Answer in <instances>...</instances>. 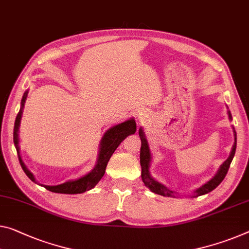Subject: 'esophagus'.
<instances>
[{
  "label": "esophagus",
  "mask_w": 249,
  "mask_h": 249,
  "mask_svg": "<svg viewBox=\"0 0 249 249\" xmlns=\"http://www.w3.org/2000/svg\"><path fill=\"white\" fill-rule=\"evenodd\" d=\"M148 118H149V113H147L146 111H141L138 113V119H139V121H141V122L146 121Z\"/></svg>",
  "instance_id": "34e87169"
}]
</instances>
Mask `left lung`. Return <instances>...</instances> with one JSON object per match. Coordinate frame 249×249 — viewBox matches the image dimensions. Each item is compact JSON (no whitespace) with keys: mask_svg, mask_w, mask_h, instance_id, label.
<instances>
[{"mask_svg":"<svg viewBox=\"0 0 249 249\" xmlns=\"http://www.w3.org/2000/svg\"><path fill=\"white\" fill-rule=\"evenodd\" d=\"M229 114V119H231V112H228ZM235 132V130H234ZM139 136L141 139V148H140V164H141V178H142V181L144 182L149 189H150L152 193L161 195V196H166V197H171L174 196V191H171L170 189H168L167 187H164L161 183H159L158 181H156L155 179L151 178L150 174H149V163H150V151H149V147H148V142L144 138V133L142 132V130L139 129ZM236 132H235V143L234 147H232L231 154L228 157V159L225 161L223 164H221L220 169L218 170L217 175L213 177L212 180H209L207 183H205L204 186H201L200 188H198L197 190H195V197L201 196V195L208 194L210 191L213 190L216 187L219 185V183L224 180V178L226 177V175L228 173L229 167H231V163L232 161V158L235 156V151H236Z\"/></svg>","mask_w":249,"mask_h":249,"instance_id":"1","label":"left lung"}]
</instances>
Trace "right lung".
<instances>
[{"instance_id":"1","label":"right lung","mask_w":249,"mask_h":249,"mask_svg":"<svg viewBox=\"0 0 249 249\" xmlns=\"http://www.w3.org/2000/svg\"><path fill=\"white\" fill-rule=\"evenodd\" d=\"M26 95H28V91L23 94L22 101H21V109L18 111L17 119H15L14 124V131H13V141L14 146L17 148L18 151V160H20V164L22 167L23 171H24L25 175L31 179L32 181L36 182V179H34V176L30 173L28 168L25 167V164L23 163L21 156H20V148H18V127H20V121L22 117V110L23 107H24V102L26 99ZM136 132V122L133 119L127 120L122 124H119L114 127L110 128L108 131L106 132V135L103 136L101 140V146H100V152H99V158L98 162L95 164L92 171H90L89 174L83 176V177L76 179V180H71L67 181L64 183H61L58 186H43L45 189H48L52 193H58V194H82L85 191H88L92 189L93 187L97 185V183L100 181V179L103 177V175L106 173V167L108 164L109 159L111 158L112 154L114 150L118 148V146L121 143V141L125 139L129 135H132V133Z\"/></svg>"}]
</instances>
